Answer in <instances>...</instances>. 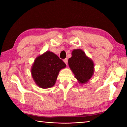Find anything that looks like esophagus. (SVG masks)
Listing matches in <instances>:
<instances>
[{
    "label": "esophagus",
    "instance_id": "obj_1",
    "mask_svg": "<svg viewBox=\"0 0 127 127\" xmlns=\"http://www.w3.org/2000/svg\"><path fill=\"white\" fill-rule=\"evenodd\" d=\"M63 61L64 62V63H65L66 65L67 64H68V58H65V59H64V60H63Z\"/></svg>",
    "mask_w": 127,
    "mask_h": 127
}]
</instances>
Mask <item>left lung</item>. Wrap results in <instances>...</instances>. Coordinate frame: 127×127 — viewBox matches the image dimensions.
Wrapping results in <instances>:
<instances>
[{
  "mask_svg": "<svg viewBox=\"0 0 127 127\" xmlns=\"http://www.w3.org/2000/svg\"><path fill=\"white\" fill-rule=\"evenodd\" d=\"M68 64L80 83H86L92 76L94 63L82 50L77 49L72 51V56L69 59Z\"/></svg>",
  "mask_w": 127,
  "mask_h": 127,
  "instance_id": "obj_1",
  "label": "left lung"
}]
</instances>
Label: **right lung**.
<instances>
[{"label": "right lung", "instance_id": "right-lung-1", "mask_svg": "<svg viewBox=\"0 0 127 127\" xmlns=\"http://www.w3.org/2000/svg\"><path fill=\"white\" fill-rule=\"evenodd\" d=\"M66 64L53 52L47 51L35 59L32 68V75L36 85L42 88L55 84L59 71Z\"/></svg>", "mask_w": 127, "mask_h": 127}]
</instances>
